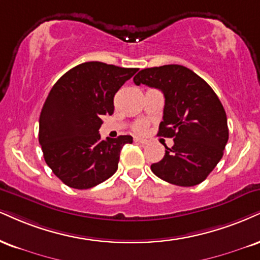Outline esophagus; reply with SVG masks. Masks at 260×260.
I'll list each match as a JSON object with an SVG mask.
<instances>
[{"label": "esophagus", "mask_w": 260, "mask_h": 260, "mask_svg": "<svg viewBox=\"0 0 260 260\" xmlns=\"http://www.w3.org/2000/svg\"><path fill=\"white\" fill-rule=\"evenodd\" d=\"M134 142L138 143V144H142V145H146V144L149 143V140H146V139H142V138H136V139H134Z\"/></svg>", "instance_id": "obj_1"}]
</instances>
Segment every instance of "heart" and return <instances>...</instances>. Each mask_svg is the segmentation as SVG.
I'll return each mask as SVG.
<instances>
[{"label":"heart","instance_id":"1","mask_svg":"<svg viewBox=\"0 0 260 260\" xmlns=\"http://www.w3.org/2000/svg\"><path fill=\"white\" fill-rule=\"evenodd\" d=\"M136 131H137V132H138V133H143L144 131H145V126L140 123V124H138V126L136 127Z\"/></svg>","mask_w":260,"mask_h":260}]
</instances>
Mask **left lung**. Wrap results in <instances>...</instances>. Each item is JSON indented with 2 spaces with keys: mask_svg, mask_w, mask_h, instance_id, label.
<instances>
[{
  "mask_svg": "<svg viewBox=\"0 0 260 260\" xmlns=\"http://www.w3.org/2000/svg\"><path fill=\"white\" fill-rule=\"evenodd\" d=\"M133 81L164 93L158 136L174 140L172 148L165 145L164 158L152 164L151 171L178 186L202 183L223 157L229 139L226 114L214 90L192 70L177 64L143 69Z\"/></svg>",
  "mask_w": 260,
  "mask_h": 260,
  "instance_id": "left-lung-1",
  "label": "left lung"
}]
</instances>
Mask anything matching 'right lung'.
<instances>
[{
    "label": "right lung",
    "mask_w": 260,
    "mask_h": 260,
    "mask_svg": "<svg viewBox=\"0 0 260 260\" xmlns=\"http://www.w3.org/2000/svg\"><path fill=\"white\" fill-rule=\"evenodd\" d=\"M138 69L87 61L52 87L40 115L39 142L46 164L65 185L90 189L117 171L131 136L100 138L104 115L114 114V96Z\"/></svg>",
    "instance_id": "obj_1"
}]
</instances>
